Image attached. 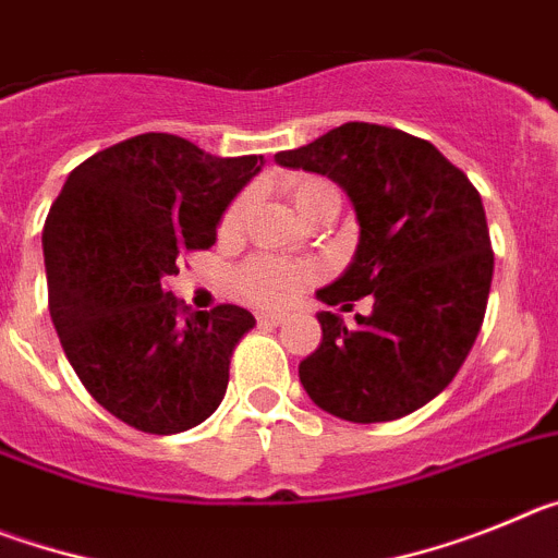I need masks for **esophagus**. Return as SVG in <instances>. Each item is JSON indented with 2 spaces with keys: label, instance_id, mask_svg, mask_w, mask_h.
Segmentation results:
<instances>
[{
  "label": "esophagus",
  "instance_id": "esophagus-1",
  "mask_svg": "<svg viewBox=\"0 0 558 558\" xmlns=\"http://www.w3.org/2000/svg\"><path fill=\"white\" fill-rule=\"evenodd\" d=\"M256 322H259V327H282L288 318H284L282 313H259L256 315Z\"/></svg>",
  "mask_w": 558,
  "mask_h": 558
}]
</instances>
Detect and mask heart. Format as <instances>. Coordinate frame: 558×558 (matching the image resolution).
Here are the masks:
<instances>
[{
  "instance_id": "b5f03b06",
  "label": "heart",
  "mask_w": 558,
  "mask_h": 558,
  "mask_svg": "<svg viewBox=\"0 0 558 558\" xmlns=\"http://www.w3.org/2000/svg\"><path fill=\"white\" fill-rule=\"evenodd\" d=\"M284 190H288L295 211L304 220L315 209H322L324 204H329V201H338L340 204L338 186L327 179H318V175H290L284 181ZM245 206H248V198L240 195L226 209L223 220H220V231L223 234H234L240 229ZM313 279L315 265L310 263H288V259H276V256H254L236 274V290L251 304H259V307H282V304L293 302L299 290L313 282Z\"/></svg>"
}]
</instances>
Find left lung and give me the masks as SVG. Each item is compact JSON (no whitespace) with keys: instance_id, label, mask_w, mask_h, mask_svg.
<instances>
[{"instance_id":"left-lung-1","label":"left lung","mask_w":558,"mask_h":558,"mask_svg":"<svg viewBox=\"0 0 558 558\" xmlns=\"http://www.w3.org/2000/svg\"><path fill=\"white\" fill-rule=\"evenodd\" d=\"M276 161L332 179L357 215L352 265L318 299L374 302L354 315L357 329L318 313L322 347L299 363L304 391L357 425L427 405L463 366L489 302L495 254L477 190L430 142L372 122L332 128Z\"/></svg>"}]
</instances>
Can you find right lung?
<instances>
[{
	"instance_id": "right-lung-1",
	"label": "right lung",
	"mask_w": 558,
	"mask_h": 558,
	"mask_svg": "<svg viewBox=\"0 0 558 558\" xmlns=\"http://www.w3.org/2000/svg\"><path fill=\"white\" fill-rule=\"evenodd\" d=\"M263 165L140 133L69 172L49 209V315L86 391L125 425L170 436L223 402L231 352L254 315L236 304L190 313L167 279L186 251L215 245L226 206Z\"/></svg>"
}]
</instances>
